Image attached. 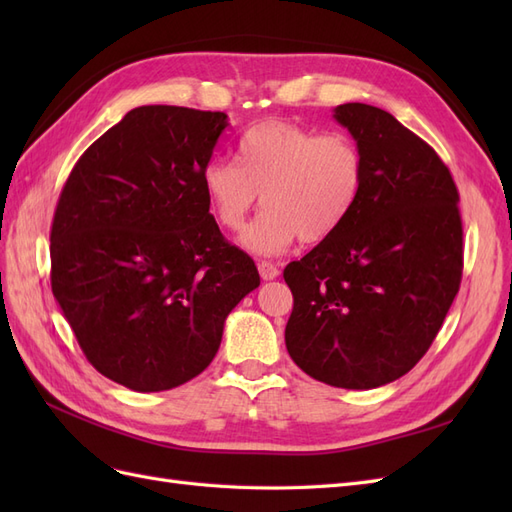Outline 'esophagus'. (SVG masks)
I'll list each match as a JSON object with an SVG mask.
<instances>
[{"label":"esophagus","mask_w":512,"mask_h":512,"mask_svg":"<svg viewBox=\"0 0 512 512\" xmlns=\"http://www.w3.org/2000/svg\"><path fill=\"white\" fill-rule=\"evenodd\" d=\"M258 271H260V277L265 282H271V280H275L277 275H280V269H277L273 262H267V260H260L258 262Z\"/></svg>","instance_id":"obj_1"}]
</instances>
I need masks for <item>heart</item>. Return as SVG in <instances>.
<instances>
[{"mask_svg": "<svg viewBox=\"0 0 512 512\" xmlns=\"http://www.w3.org/2000/svg\"><path fill=\"white\" fill-rule=\"evenodd\" d=\"M237 162L209 160L200 183L213 218L226 230H241L262 196L265 211L241 243L265 256L286 252L299 237L305 243L329 239L346 222L365 181L363 153L350 136L282 119L247 128Z\"/></svg>", "mask_w": 512, "mask_h": 512, "instance_id": "obj_1", "label": "heart"}]
</instances>
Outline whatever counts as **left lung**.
I'll list each match as a JSON object with an SVG mask.
<instances>
[{"mask_svg":"<svg viewBox=\"0 0 512 512\" xmlns=\"http://www.w3.org/2000/svg\"><path fill=\"white\" fill-rule=\"evenodd\" d=\"M365 160L359 200L329 239L284 269L286 348L307 376L376 389L423 359L459 292L463 228L451 170L382 108H335Z\"/></svg>","mask_w":512,"mask_h":512,"instance_id":"left-lung-1","label":"left lung"}]
</instances>
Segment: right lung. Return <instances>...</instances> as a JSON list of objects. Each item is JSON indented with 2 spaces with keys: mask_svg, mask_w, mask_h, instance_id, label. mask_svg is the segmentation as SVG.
I'll return each mask as SVG.
<instances>
[{
  "mask_svg": "<svg viewBox=\"0 0 512 512\" xmlns=\"http://www.w3.org/2000/svg\"><path fill=\"white\" fill-rule=\"evenodd\" d=\"M226 126V113L138 106L83 153L61 190L53 294L87 361L136 393L205 371L226 316L260 286L200 183Z\"/></svg>",
  "mask_w": 512,
  "mask_h": 512,
  "instance_id": "add662e5",
  "label": "right lung"
}]
</instances>
